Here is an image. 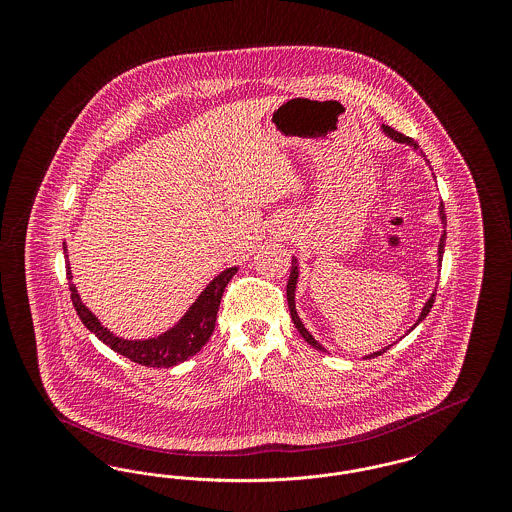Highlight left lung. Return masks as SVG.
<instances>
[{
	"instance_id": "8db88e82",
	"label": "left lung",
	"mask_w": 512,
	"mask_h": 512,
	"mask_svg": "<svg viewBox=\"0 0 512 512\" xmlns=\"http://www.w3.org/2000/svg\"><path fill=\"white\" fill-rule=\"evenodd\" d=\"M382 132L388 136V138H391L393 142H397V144H407V146L413 147L414 151L416 153H420L422 157H424V153L418 149V146L414 144V140H411L409 136H403L401 132H395L393 128H390V126H382ZM426 161V165L430 167V161L428 159H424ZM438 215L439 220H441V226H443V232H441V238H439V244H438V270L439 267H441V257H443V251H445V238H447V232H445V224H447V220H445V209H443V203H439L438 207ZM297 282H299V265H297V259L295 257H292V272H290V280H288V288H286V293H288V307H290V313H292V320L293 324H295V328H297V332L301 334V338L303 340L307 341L309 345H313L315 349H318V351H326L320 343H318L315 338H313V334L305 328V324L301 322V318H299V315H297V309H295V290H297ZM434 297H436V292H432V295L428 297V301L424 303V307H422V311H420V315H418V318H416V322H414L413 326L407 330V334L409 332H413L414 328L424 320V318L428 317V313H430V309H432V305H434ZM405 334V336H407ZM391 345H386V347H382V349H378V351H374V353H368V355H365L363 359H374V357H378V355H382V353H386L388 349H390ZM328 353V351H326Z\"/></svg>"
}]
</instances>
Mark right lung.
Returning a JSON list of instances; mask_svg holds the SVG:
<instances>
[{
	"instance_id": "obj_1",
	"label": "right lung",
	"mask_w": 512,
	"mask_h": 512,
	"mask_svg": "<svg viewBox=\"0 0 512 512\" xmlns=\"http://www.w3.org/2000/svg\"><path fill=\"white\" fill-rule=\"evenodd\" d=\"M63 251L67 259V278H69L71 299L82 324L92 334H96L105 345H109L115 353L130 359L132 363L151 366V368H171V366L180 365L186 359L194 357L195 353L209 341L215 330L217 311H219L224 288L238 270V267H230L217 274L207 284V288L197 295L190 309L163 334L147 340H124L121 336L113 334L107 326H103L99 318L82 303L78 290L73 284V272L69 267V255H67L65 244H63Z\"/></svg>"
}]
</instances>
